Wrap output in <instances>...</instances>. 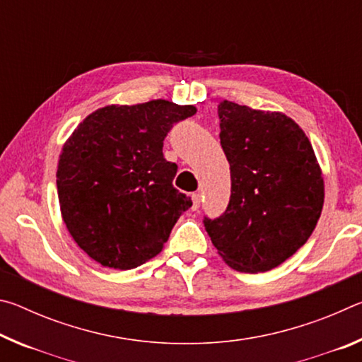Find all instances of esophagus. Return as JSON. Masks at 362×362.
Masks as SVG:
<instances>
[{"label":"esophagus","mask_w":362,"mask_h":362,"mask_svg":"<svg viewBox=\"0 0 362 362\" xmlns=\"http://www.w3.org/2000/svg\"><path fill=\"white\" fill-rule=\"evenodd\" d=\"M192 203H193L192 209H193V211H198L199 206H201V194H199V193H193V194H192Z\"/></svg>","instance_id":"34e87169"}]
</instances>
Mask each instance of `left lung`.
Segmentation results:
<instances>
[{"instance_id":"obj_1","label":"left lung","mask_w":362,"mask_h":362,"mask_svg":"<svg viewBox=\"0 0 362 362\" xmlns=\"http://www.w3.org/2000/svg\"><path fill=\"white\" fill-rule=\"evenodd\" d=\"M218 118L231 196L222 216L204 217L206 231L231 268L268 272L315 230L324 204L320 164L305 132L283 113L223 100Z\"/></svg>"}]
</instances>
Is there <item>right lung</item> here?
<instances>
[{"label": "right lung", "instance_id": "right-lung-1", "mask_svg": "<svg viewBox=\"0 0 362 362\" xmlns=\"http://www.w3.org/2000/svg\"><path fill=\"white\" fill-rule=\"evenodd\" d=\"M193 105L158 99L89 115L64 145L57 193L64 222L90 259L132 269L161 252L192 198L174 188L177 164L163 155Z\"/></svg>", "mask_w": 362, "mask_h": 362}]
</instances>
